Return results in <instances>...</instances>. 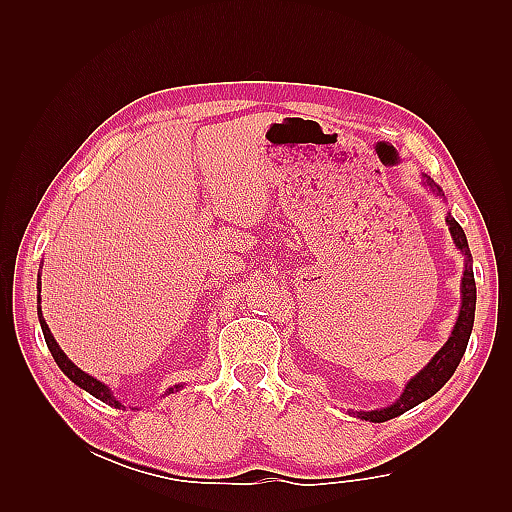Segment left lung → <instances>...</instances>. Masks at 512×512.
Returning a JSON list of instances; mask_svg holds the SVG:
<instances>
[{"mask_svg": "<svg viewBox=\"0 0 512 512\" xmlns=\"http://www.w3.org/2000/svg\"><path fill=\"white\" fill-rule=\"evenodd\" d=\"M425 185L431 192H436L438 196H444L440 185L433 183V179L427 175H425ZM446 224H448V230H451V237H453L455 245L463 252V256H466V271H463V277H461V309H459V318L455 322L453 333H451V337H448V342L436 352V356H433V359L406 384L404 393H401V397L395 401L393 406H386L380 410H369V412L350 410V414L359 416L361 421H369V423L391 421V418L408 412L410 408L421 404V401L429 399L431 395H436L448 382V378L455 374L461 356L468 348V339H470V333L474 327V309H476V284H474V271H472V256H470L466 232H463V228L457 224V220L451 213L446 215Z\"/></svg>", "mask_w": 512, "mask_h": 512, "instance_id": "8db88e82", "label": "left lung"}]
</instances>
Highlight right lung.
I'll return each mask as SVG.
<instances>
[{"label":"right lung","instance_id":"1","mask_svg":"<svg viewBox=\"0 0 512 512\" xmlns=\"http://www.w3.org/2000/svg\"><path fill=\"white\" fill-rule=\"evenodd\" d=\"M38 318H40V327H42V333H44V342H46V346H49V350H51V354H53L55 363L59 365V369L64 371V374H66L74 384H79L81 389H85L87 393H91L96 399L104 401V404L113 406V408H126V406H121V401H117V399L113 397L111 389H108V386H106L104 382L96 380L94 376H89V374H85L83 369L76 367V365L68 359V356L64 354V350L59 348V344L55 342V337H53V333H51V329H49V324H46L44 318H42V307H40V275H38ZM179 389H181V384L170 386V389H166V395H170L173 391H179Z\"/></svg>","mask_w":512,"mask_h":512}]
</instances>
